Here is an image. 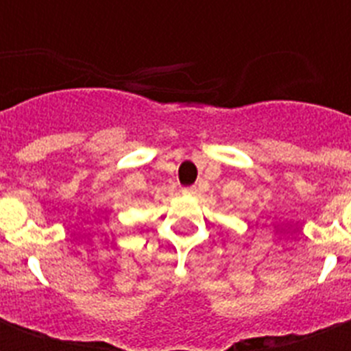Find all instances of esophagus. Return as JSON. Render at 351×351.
<instances>
[{
    "label": "esophagus",
    "instance_id": "esophagus-1",
    "mask_svg": "<svg viewBox=\"0 0 351 351\" xmlns=\"http://www.w3.org/2000/svg\"><path fill=\"white\" fill-rule=\"evenodd\" d=\"M182 193H184V195H189V197H191V195H197V187H195V186L184 187V189H182Z\"/></svg>",
    "mask_w": 351,
    "mask_h": 351
}]
</instances>
